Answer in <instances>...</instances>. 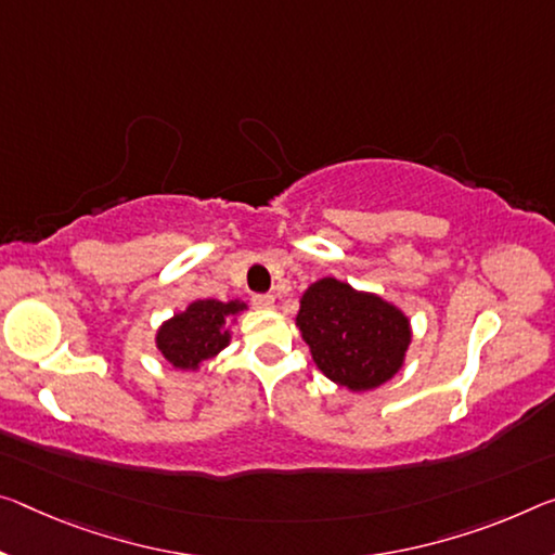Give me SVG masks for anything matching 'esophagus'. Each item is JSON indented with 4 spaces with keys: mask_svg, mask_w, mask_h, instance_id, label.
Returning a JSON list of instances; mask_svg holds the SVG:
<instances>
[{
    "mask_svg": "<svg viewBox=\"0 0 555 555\" xmlns=\"http://www.w3.org/2000/svg\"><path fill=\"white\" fill-rule=\"evenodd\" d=\"M251 304L257 306V309H271V306H274V296H269V294H259V296H254V298H251Z\"/></svg>",
    "mask_w": 555,
    "mask_h": 555,
    "instance_id": "esophagus-1",
    "label": "esophagus"
}]
</instances>
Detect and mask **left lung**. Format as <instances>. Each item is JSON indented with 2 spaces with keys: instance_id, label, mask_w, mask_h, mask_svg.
<instances>
[{
  "instance_id": "obj_1",
  "label": "left lung",
  "mask_w": 555,
  "mask_h": 555,
  "mask_svg": "<svg viewBox=\"0 0 555 555\" xmlns=\"http://www.w3.org/2000/svg\"><path fill=\"white\" fill-rule=\"evenodd\" d=\"M296 325L319 371L353 392L388 383L412 340L410 319L398 306L333 276L306 288Z\"/></svg>"
}]
</instances>
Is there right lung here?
<instances>
[{"label":"right lung","instance_id":"obj_1","mask_svg":"<svg viewBox=\"0 0 555 555\" xmlns=\"http://www.w3.org/2000/svg\"><path fill=\"white\" fill-rule=\"evenodd\" d=\"M244 309L246 304L236 298L227 304L217 298H199L157 328L155 346L172 367L197 371L205 360L230 346L232 333L227 323Z\"/></svg>","mask_w":555,"mask_h":555}]
</instances>
